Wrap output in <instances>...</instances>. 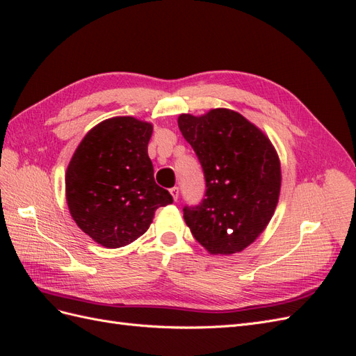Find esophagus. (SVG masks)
<instances>
[{
  "instance_id": "esophagus-1",
  "label": "esophagus",
  "mask_w": 356,
  "mask_h": 356,
  "mask_svg": "<svg viewBox=\"0 0 356 356\" xmlns=\"http://www.w3.org/2000/svg\"><path fill=\"white\" fill-rule=\"evenodd\" d=\"M169 193H170L172 199H174V200L177 202V200H178V196H179V190H178V187H172V188L169 190Z\"/></svg>"
}]
</instances>
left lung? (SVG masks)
Returning <instances> with one entry per match:
<instances>
[{
    "mask_svg": "<svg viewBox=\"0 0 356 356\" xmlns=\"http://www.w3.org/2000/svg\"><path fill=\"white\" fill-rule=\"evenodd\" d=\"M178 126L204 175V199L184 207L195 239L215 255L241 252L266 229L281 191V163L268 138L239 113L217 108Z\"/></svg>",
    "mask_w": 356,
    "mask_h": 356,
    "instance_id": "8db88e82",
    "label": "left lung"
}]
</instances>
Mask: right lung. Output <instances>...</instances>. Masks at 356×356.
I'll use <instances>...</instances> for the list:
<instances>
[{
  "instance_id": "obj_1",
  "label": "right lung",
  "mask_w": 356,
  "mask_h": 356,
  "mask_svg": "<svg viewBox=\"0 0 356 356\" xmlns=\"http://www.w3.org/2000/svg\"><path fill=\"white\" fill-rule=\"evenodd\" d=\"M153 126L134 117L108 118L83 138L65 178L67 202L79 227L105 248L136 241L154 211L174 202L154 181L147 147Z\"/></svg>"
}]
</instances>
